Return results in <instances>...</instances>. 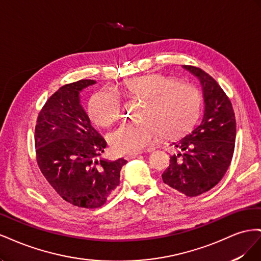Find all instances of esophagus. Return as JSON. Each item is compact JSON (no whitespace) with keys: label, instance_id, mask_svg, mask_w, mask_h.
<instances>
[{"label":"esophagus","instance_id":"esophagus-1","mask_svg":"<svg viewBox=\"0 0 261 261\" xmlns=\"http://www.w3.org/2000/svg\"><path fill=\"white\" fill-rule=\"evenodd\" d=\"M153 151V149H148V152H151ZM139 154H141V152L139 153H132V154H127L125 156L126 160H132V159H135V158H137Z\"/></svg>","mask_w":261,"mask_h":261}]
</instances>
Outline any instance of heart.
I'll use <instances>...</instances> for the list:
<instances>
[{"label": "heart", "instance_id": "b5f03b06", "mask_svg": "<svg viewBox=\"0 0 261 261\" xmlns=\"http://www.w3.org/2000/svg\"><path fill=\"white\" fill-rule=\"evenodd\" d=\"M122 91L129 98L144 99L145 103L140 111L144 120L125 122L110 136L114 151L121 154L148 148L160 133L171 137L187 130L200 112L201 94L197 87L161 74L133 78L123 84ZM88 113L94 124L107 127L122 117V101L112 89L103 88L91 97Z\"/></svg>", "mask_w": 261, "mask_h": 261}]
</instances>
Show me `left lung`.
Returning <instances> with one entry per match:
<instances>
[{
  "instance_id": "left-lung-1",
  "label": "left lung",
  "mask_w": 261,
  "mask_h": 261,
  "mask_svg": "<svg viewBox=\"0 0 261 261\" xmlns=\"http://www.w3.org/2000/svg\"><path fill=\"white\" fill-rule=\"evenodd\" d=\"M202 87L204 111L201 122L172 141L177 152L162 174L167 185L187 197H196L215 187L227 171L234 153L236 122L230 99L204 70L183 65Z\"/></svg>"
}]
</instances>
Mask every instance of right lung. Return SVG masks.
<instances>
[{"label":"right lung","mask_w":261,"mask_h":261,"mask_svg":"<svg viewBox=\"0 0 261 261\" xmlns=\"http://www.w3.org/2000/svg\"><path fill=\"white\" fill-rule=\"evenodd\" d=\"M94 84L82 80L61 87L41 109L35 129L37 162L43 176L65 201L87 209L103 206L127 162L101 158L107 141L91 126L80 96Z\"/></svg>","instance_id":"1"}]
</instances>
